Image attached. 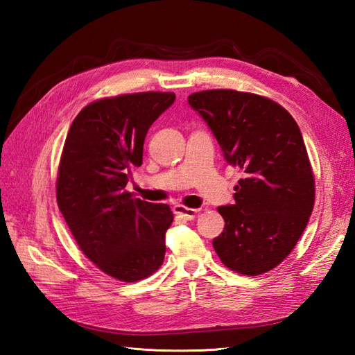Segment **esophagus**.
<instances>
[{"label": "esophagus", "instance_id": "obj_1", "mask_svg": "<svg viewBox=\"0 0 355 355\" xmlns=\"http://www.w3.org/2000/svg\"><path fill=\"white\" fill-rule=\"evenodd\" d=\"M173 214L184 218V220H193V218L198 214V209H189V207H184L182 205H177V206H173Z\"/></svg>", "mask_w": 355, "mask_h": 355}]
</instances>
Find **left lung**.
I'll list each match as a JSON object with an SVG mask.
<instances>
[{
    "label": "left lung",
    "instance_id": "obj_1",
    "mask_svg": "<svg viewBox=\"0 0 355 355\" xmlns=\"http://www.w3.org/2000/svg\"><path fill=\"white\" fill-rule=\"evenodd\" d=\"M187 102L225 162L244 172L235 202L218 207L225 225L215 252L236 273H266L290 254L313 212L314 177L302 132L288 111L258 94L207 89Z\"/></svg>",
    "mask_w": 355,
    "mask_h": 355
}]
</instances>
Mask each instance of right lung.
Listing matches in <instances>:
<instances>
[{
	"label": "right lung",
	"instance_id": "right-lung-1",
	"mask_svg": "<svg viewBox=\"0 0 355 355\" xmlns=\"http://www.w3.org/2000/svg\"><path fill=\"white\" fill-rule=\"evenodd\" d=\"M175 101L173 93H135L87 105L73 120L59 163L56 200L80 250L103 273L123 282L160 268L168 205L132 198L125 187L143 162L149 126Z\"/></svg>",
	"mask_w": 355,
	"mask_h": 355
}]
</instances>
